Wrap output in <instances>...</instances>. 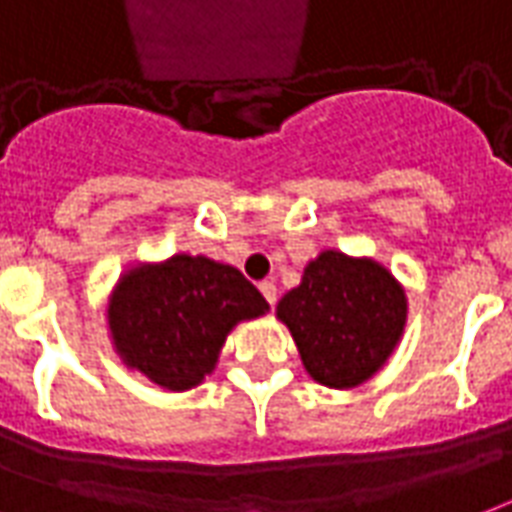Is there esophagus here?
Listing matches in <instances>:
<instances>
[{
	"label": "esophagus",
	"instance_id": "esophagus-1",
	"mask_svg": "<svg viewBox=\"0 0 512 512\" xmlns=\"http://www.w3.org/2000/svg\"><path fill=\"white\" fill-rule=\"evenodd\" d=\"M257 287H260V293L266 295V301L271 306H274L276 301H279V293H276V285H274V282H271V279H263V282H260V285H257Z\"/></svg>",
	"mask_w": 512,
	"mask_h": 512
}]
</instances>
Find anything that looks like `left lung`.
Listing matches in <instances>:
<instances>
[{
  "label": "left lung",
  "mask_w": 512,
  "mask_h": 512,
  "mask_svg": "<svg viewBox=\"0 0 512 512\" xmlns=\"http://www.w3.org/2000/svg\"><path fill=\"white\" fill-rule=\"evenodd\" d=\"M314 382L347 391L380 372L404 336L407 295L372 257L325 249L276 304Z\"/></svg>",
  "instance_id": "left-lung-1"
}]
</instances>
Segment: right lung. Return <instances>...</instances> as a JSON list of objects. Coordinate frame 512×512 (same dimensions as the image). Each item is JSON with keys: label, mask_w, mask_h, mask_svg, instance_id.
Returning <instances> with one entry per match:
<instances>
[{"label": "right lung", "mask_w": 512, "mask_h": 512, "mask_svg": "<svg viewBox=\"0 0 512 512\" xmlns=\"http://www.w3.org/2000/svg\"><path fill=\"white\" fill-rule=\"evenodd\" d=\"M271 306L238 268L173 255L121 274L108 301L113 347L165 391H189L214 372L227 333Z\"/></svg>", "instance_id": "obj_1"}]
</instances>
